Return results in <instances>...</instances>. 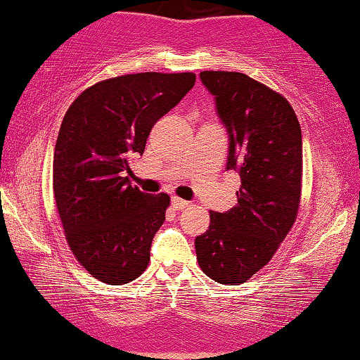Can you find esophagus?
<instances>
[{
    "mask_svg": "<svg viewBox=\"0 0 360 360\" xmlns=\"http://www.w3.org/2000/svg\"><path fill=\"white\" fill-rule=\"evenodd\" d=\"M172 206H174L176 211L185 210L186 206H188V201L181 200V198H179V196H172Z\"/></svg>",
    "mask_w": 360,
    "mask_h": 360,
    "instance_id": "esophagus-1",
    "label": "esophagus"
}]
</instances>
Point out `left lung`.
Here are the masks:
<instances>
[{
    "mask_svg": "<svg viewBox=\"0 0 360 360\" xmlns=\"http://www.w3.org/2000/svg\"><path fill=\"white\" fill-rule=\"evenodd\" d=\"M229 134L228 170H238V205L211 211L195 239L196 259L214 282L239 285L274 257L297 219L303 144L293 108L280 93L239 72H201Z\"/></svg>",
    "mask_w": 360,
    "mask_h": 360,
    "instance_id": "left-lung-1",
    "label": "left lung"
}]
</instances>
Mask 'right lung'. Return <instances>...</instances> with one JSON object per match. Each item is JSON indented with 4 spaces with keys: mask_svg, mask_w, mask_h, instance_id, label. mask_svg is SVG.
Here are the masks:
<instances>
[{
    "mask_svg": "<svg viewBox=\"0 0 360 360\" xmlns=\"http://www.w3.org/2000/svg\"><path fill=\"white\" fill-rule=\"evenodd\" d=\"M196 75L131 73L98 82L63 116L53 152V196L68 248L83 269L124 285L149 265L167 193L129 184V157L144 154L152 126L180 103Z\"/></svg>",
    "mask_w": 360,
    "mask_h": 360,
    "instance_id": "1",
    "label": "right lung"
}]
</instances>
